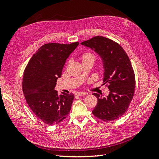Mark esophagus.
I'll return each instance as SVG.
<instances>
[{
  "label": "esophagus",
  "instance_id": "1",
  "mask_svg": "<svg viewBox=\"0 0 159 159\" xmlns=\"http://www.w3.org/2000/svg\"><path fill=\"white\" fill-rule=\"evenodd\" d=\"M75 95H87V93H85V92H78V93H76Z\"/></svg>",
  "mask_w": 159,
  "mask_h": 159
}]
</instances>
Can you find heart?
Returning <instances> with one entry per match:
<instances>
[{"label": "heart", "instance_id": "1", "mask_svg": "<svg viewBox=\"0 0 159 159\" xmlns=\"http://www.w3.org/2000/svg\"><path fill=\"white\" fill-rule=\"evenodd\" d=\"M82 58H83V60H92L94 61L95 60V56L93 54V53L88 52H85L84 54L82 55Z\"/></svg>", "mask_w": 159, "mask_h": 159}]
</instances>
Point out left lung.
<instances>
[{
	"mask_svg": "<svg viewBox=\"0 0 159 159\" xmlns=\"http://www.w3.org/2000/svg\"><path fill=\"white\" fill-rule=\"evenodd\" d=\"M101 56L104 68L103 84L110 92L106 98L93 93L98 104L92 111L103 121L118 119L127 111L135 88V75L127 53L118 43L103 36H95L81 43Z\"/></svg>",
	"mask_w": 159,
	"mask_h": 159,
	"instance_id": "8db88e82",
	"label": "left lung"
}]
</instances>
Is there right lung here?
Segmentation results:
<instances>
[{"label":"right lung","instance_id":"obj_1","mask_svg":"<svg viewBox=\"0 0 159 159\" xmlns=\"http://www.w3.org/2000/svg\"><path fill=\"white\" fill-rule=\"evenodd\" d=\"M48 43L42 46L32 56L24 71L22 90L32 112L49 125L58 124L70 112L73 93L59 95L54 89L66 60L78 46Z\"/></svg>","mask_w":159,"mask_h":159}]
</instances>
